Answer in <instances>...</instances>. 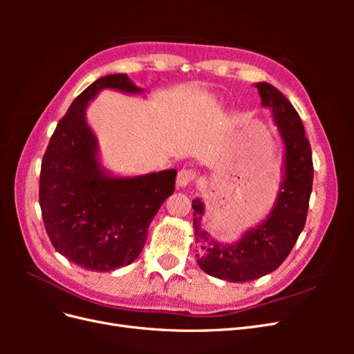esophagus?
<instances>
[{
    "instance_id": "1",
    "label": "esophagus",
    "mask_w": 354,
    "mask_h": 354,
    "mask_svg": "<svg viewBox=\"0 0 354 354\" xmlns=\"http://www.w3.org/2000/svg\"><path fill=\"white\" fill-rule=\"evenodd\" d=\"M196 171L195 169H189V168H183L178 171L177 176V186L178 187H186L189 183H192L196 178Z\"/></svg>"
}]
</instances>
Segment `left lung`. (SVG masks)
I'll return each mask as SVG.
<instances>
[{
	"label": "left lung",
	"mask_w": 354,
	"mask_h": 354,
	"mask_svg": "<svg viewBox=\"0 0 354 354\" xmlns=\"http://www.w3.org/2000/svg\"><path fill=\"white\" fill-rule=\"evenodd\" d=\"M261 104L270 108L285 145V177L276 203L261 224L250 229L234 243H220L201 229L203 203L192 201L194 227L201 269L218 279L248 282L279 267L304 229L313 186L312 147L298 112L285 95L269 82L255 84Z\"/></svg>",
	"instance_id": "1"
}]
</instances>
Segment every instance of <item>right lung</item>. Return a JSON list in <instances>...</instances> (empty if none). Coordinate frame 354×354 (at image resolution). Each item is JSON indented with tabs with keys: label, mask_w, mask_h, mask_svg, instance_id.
Here are the masks:
<instances>
[{
	"label": "right lung",
	"mask_w": 354,
	"mask_h": 354,
	"mask_svg": "<svg viewBox=\"0 0 354 354\" xmlns=\"http://www.w3.org/2000/svg\"><path fill=\"white\" fill-rule=\"evenodd\" d=\"M103 88L142 93L125 73L88 85L59 121L41 162L39 205L56 251L84 269L108 272L131 264L147 229L176 189V169L111 177L97 158L85 109Z\"/></svg>",
	"instance_id": "right-lung-1"
}]
</instances>
